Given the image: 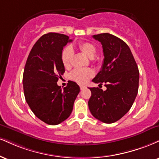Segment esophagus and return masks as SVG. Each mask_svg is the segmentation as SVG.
<instances>
[{
	"mask_svg": "<svg viewBox=\"0 0 159 159\" xmlns=\"http://www.w3.org/2000/svg\"><path fill=\"white\" fill-rule=\"evenodd\" d=\"M85 88H86L85 86H83V85H81V86H80V89H81V90H82V89H85Z\"/></svg>",
	"mask_w": 159,
	"mask_h": 159,
	"instance_id": "34e87169",
	"label": "esophagus"
}]
</instances>
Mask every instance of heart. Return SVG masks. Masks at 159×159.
Listing matches in <instances>:
<instances>
[{"instance_id":"b5f03b06","label":"heart","mask_w":159,"mask_h":159,"mask_svg":"<svg viewBox=\"0 0 159 159\" xmlns=\"http://www.w3.org/2000/svg\"><path fill=\"white\" fill-rule=\"evenodd\" d=\"M78 48L88 58H94L96 53V48L89 42H83L78 45ZM72 55V50L70 47L64 49L61 54V61L65 67L70 66V60ZM93 76V72L90 69H75L70 73V78L78 84H84L89 78Z\"/></svg>"}]
</instances>
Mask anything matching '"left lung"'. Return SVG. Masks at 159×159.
<instances>
[{
    "label": "left lung",
    "mask_w": 159,
    "mask_h": 159,
    "mask_svg": "<svg viewBox=\"0 0 159 159\" xmlns=\"http://www.w3.org/2000/svg\"><path fill=\"white\" fill-rule=\"evenodd\" d=\"M93 37L102 44L104 56L102 68L93 81L104 83L107 89L89 88L92 95L88 106L99 121L114 123L133 106L139 90V71L130 49L124 41L109 33Z\"/></svg>",
    "instance_id": "left-lung-1"
}]
</instances>
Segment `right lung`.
<instances>
[{
    "label": "right lung",
    "instance_id": "obj_1",
    "mask_svg": "<svg viewBox=\"0 0 159 159\" xmlns=\"http://www.w3.org/2000/svg\"><path fill=\"white\" fill-rule=\"evenodd\" d=\"M71 41L64 34L49 32L42 35L30 51L25 65V98L36 117L49 125L60 124L70 116L80 92L74 81L69 82L63 90L57 84L65 72L61 61L63 48Z\"/></svg>",
    "mask_w": 159,
    "mask_h": 159
}]
</instances>
